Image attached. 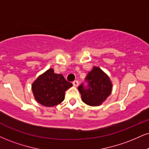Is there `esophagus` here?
I'll list each match as a JSON object with an SVG mask.
<instances>
[{
	"label": "esophagus",
	"instance_id": "obj_1",
	"mask_svg": "<svg viewBox=\"0 0 149 149\" xmlns=\"http://www.w3.org/2000/svg\"><path fill=\"white\" fill-rule=\"evenodd\" d=\"M73 86H75V87H78V86L79 85V82H78V80H75V81L73 82Z\"/></svg>",
	"mask_w": 149,
	"mask_h": 149
}]
</instances>
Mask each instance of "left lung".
I'll return each instance as SVG.
<instances>
[{
	"label": "left lung",
	"mask_w": 149,
	"mask_h": 149,
	"mask_svg": "<svg viewBox=\"0 0 149 149\" xmlns=\"http://www.w3.org/2000/svg\"><path fill=\"white\" fill-rule=\"evenodd\" d=\"M88 82L87 88L83 85L78 87L82 101L90 106H98L111 94L112 83L110 77L98 67H94L86 77Z\"/></svg>",
	"instance_id": "obj_1"
}]
</instances>
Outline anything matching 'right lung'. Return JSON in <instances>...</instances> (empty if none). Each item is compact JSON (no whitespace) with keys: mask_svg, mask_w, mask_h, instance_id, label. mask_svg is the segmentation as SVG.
Here are the masks:
<instances>
[{"mask_svg":"<svg viewBox=\"0 0 149 149\" xmlns=\"http://www.w3.org/2000/svg\"><path fill=\"white\" fill-rule=\"evenodd\" d=\"M72 85L62 74H56L50 68L33 82L32 91L39 103L46 107H53L64 101L65 92Z\"/></svg>","mask_w":149,"mask_h":149,"instance_id":"1","label":"right lung"}]
</instances>
